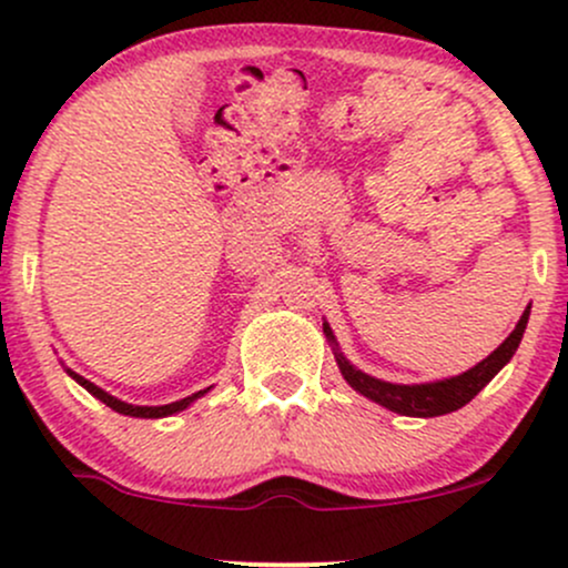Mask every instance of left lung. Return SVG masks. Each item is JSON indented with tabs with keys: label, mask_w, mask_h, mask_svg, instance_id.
<instances>
[{
	"label": "left lung",
	"mask_w": 568,
	"mask_h": 568,
	"mask_svg": "<svg viewBox=\"0 0 568 568\" xmlns=\"http://www.w3.org/2000/svg\"><path fill=\"white\" fill-rule=\"evenodd\" d=\"M526 323H529V306H526V312L520 315V321L515 325L513 334L507 336L505 342H501L499 347L486 357V361H480L475 368L465 371L462 376H454V379H446V382L410 384V387L408 384H389V382L374 379V376H366L363 371L352 368L338 352H336V361H338V368H342L344 379L349 382V387H355L357 393L371 397V400L379 403V406L403 416H440V414H452V410L462 408L465 403H470L473 397L499 374V368L505 366V363L515 355V349H518L520 338H524ZM323 331L325 336L334 342V334H331V328L325 323H323Z\"/></svg>",
	"instance_id": "left-lung-1"
}]
</instances>
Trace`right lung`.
Instances as JSON below:
<instances>
[{"label":"right lung","instance_id":"obj_1","mask_svg":"<svg viewBox=\"0 0 568 568\" xmlns=\"http://www.w3.org/2000/svg\"><path fill=\"white\" fill-rule=\"evenodd\" d=\"M71 376H74L77 382L82 384L84 389H88L90 395H95L98 400L101 403H106L109 408H114V410H120V414H125V416H143V419H158V416H171V414H175V410H184L189 403L194 400V397H200L202 393H205V389H202V393H194V395H189V397H184V400H175V403H168V406H130V403H122V400H116V397H112L109 393H103L101 387H95L93 382H88V379H82L80 374H74V371H69Z\"/></svg>","mask_w":568,"mask_h":568}]
</instances>
